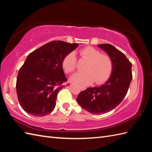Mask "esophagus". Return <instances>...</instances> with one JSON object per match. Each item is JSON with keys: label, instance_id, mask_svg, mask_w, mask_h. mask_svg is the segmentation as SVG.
Returning <instances> with one entry per match:
<instances>
[{"label": "esophagus", "instance_id": "esophagus-1", "mask_svg": "<svg viewBox=\"0 0 152 152\" xmlns=\"http://www.w3.org/2000/svg\"><path fill=\"white\" fill-rule=\"evenodd\" d=\"M80 89L81 90H85L86 89V88L84 87V86H80Z\"/></svg>", "mask_w": 152, "mask_h": 152}]
</instances>
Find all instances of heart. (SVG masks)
<instances>
[{"instance_id": "b5f03b06", "label": "heart", "mask_w": 152, "mask_h": 152, "mask_svg": "<svg viewBox=\"0 0 152 152\" xmlns=\"http://www.w3.org/2000/svg\"><path fill=\"white\" fill-rule=\"evenodd\" d=\"M80 58L86 61L84 67L85 72L76 73L71 77V80L82 85H88L94 81L101 84L109 78L113 64L110 57L92 47H86L79 51ZM77 58L74 52H71L64 58L62 67L64 72L70 73L75 70Z\"/></svg>"}]
</instances>
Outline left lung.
<instances>
[{
  "label": "left lung",
  "mask_w": 152,
  "mask_h": 152,
  "mask_svg": "<svg viewBox=\"0 0 152 152\" xmlns=\"http://www.w3.org/2000/svg\"><path fill=\"white\" fill-rule=\"evenodd\" d=\"M98 47L109 56L113 64L111 75L104 85L88 88L78 95L79 105L92 114L109 112L122 102L132 80L131 64L124 53L112 45L99 44Z\"/></svg>",
  "instance_id": "8db88e82"
}]
</instances>
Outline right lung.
I'll return each mask as SVG.
<instances>
[{
	"instance_id": "obj_1",
	"label": "right lung",
	"mask_w": 152,
	"mask_h": 152,
	"mask_svg": "<svg viewBox=\"0 0 152 152\" xmlns=\"http://www.w3.org/2000/svg\"><path fill=\"white\" fill-rule=\"evenodd\" d=\"M78 46L77 43L52 41L29 54L16 82L19 102L25 112L43 116L54 110L57 94L67 81L62 60Z\"/></svg>"
}]
</instances>
